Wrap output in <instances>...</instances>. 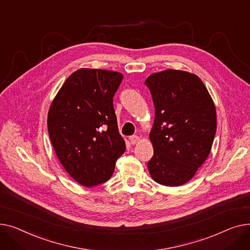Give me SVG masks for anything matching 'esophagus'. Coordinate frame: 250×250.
<instances>
[{"label":"esophagus","instance_id":"obj_1","mask_svg":"<svg viewBox=\"0 0 250 250\" xmlns=\"http://www.w3.org/2000/svg\"><path fill=\"white\" fill-rule=\"evenodd\" d=\"M129 140H130L131 144H135L139 141V137L137 135H132V136L129 137Z\"/></svg>","mask_w":250,"mask_h":250}]
</instances>
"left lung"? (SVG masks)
Wrapping results in <instances>:
<instances>
[{"label": "left lung", "mask_w": 250, "mask_h": 250, "mask_svg": "<svg viewBox=\"0 0 250 250\" xmlns=\"http://www.w3.org/2000/svg\"><path fill=\"white\" fill-rule=\"evenodd\" d=\"M145 85L155 109L149 173L160 185H184L211 151L217 128L213 100L200 78L183 70L153 73Z\"/></svg>", "instance_id": "8db88e82"}]
</instances>
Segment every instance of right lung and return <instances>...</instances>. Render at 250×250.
Returning a JSON list of instances; mask_svg holds the SVG:
<instances>
[{"instance_id":"obj_1","label":"right lung","mask_w":250,"mask_h":250,"mask_svg":"<svg viewBox=\"0 0 250 250\" xmlns=\"http://www.w3.org/2000/svg\"><path fill=\"white\" fill-rule=\"evenodd\" d=\"M122 80L120 72L81 68L67 78L50 106L47 126L54 151L84 187L107 182L126 150L113 106Z\"/></svg>"}]
</instances>
